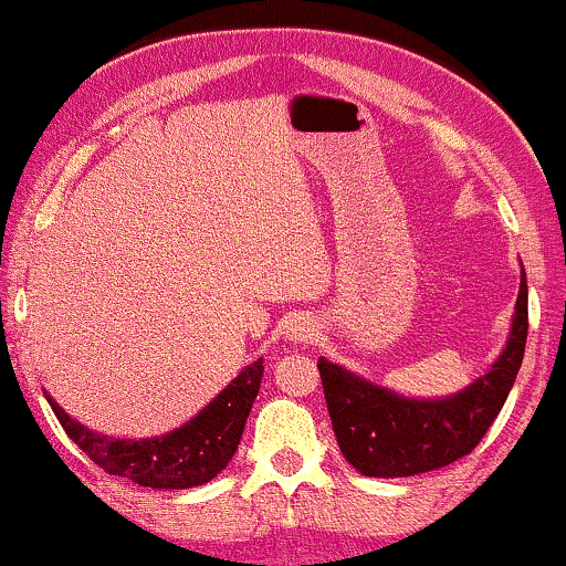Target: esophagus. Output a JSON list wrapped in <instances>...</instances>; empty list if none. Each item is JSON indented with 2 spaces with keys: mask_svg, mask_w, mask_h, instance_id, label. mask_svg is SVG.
<instances>
[{
  "mask_svg": "<svg viewBox=\"0 0 566 566\" xmlns=\"http://www.w3.org/2000/svg\"><path fill=\"white\" fill-rule=\"evenodd\" d=\"M284 334H287V339L295 342V345H307V342L316 339L318 328H316V324H313V318L292 316L287 321V326H284Z\"/></svg>",
  "mask_w": 566,
  "mask_h": 566,
  "instance_id": "esophagus-1",
  "label": "esophagus"
}]
</instances>
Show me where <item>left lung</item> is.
I'll return each mask as SVG.
<instances>
[{
    "instance_id": "left-lung-1",
    "label": "left lung",
    "mask_w": 566,
    "mask_h": 566,
    "mask_svg": "<svg viewBox=\"0 0 566 566\" xmlns=\"http://www.w3.org/2000/svg\"><path fill=\"white\" fill-rule=\"evenodd\" d=\"M520 274L517 305L504 349L481 378L454 395L439 399L405 397L318 357L336 443L357 473L407 478L447 468L473 452L510 397L525 355V269H520Z\"/></svg>"
}]
</instances>
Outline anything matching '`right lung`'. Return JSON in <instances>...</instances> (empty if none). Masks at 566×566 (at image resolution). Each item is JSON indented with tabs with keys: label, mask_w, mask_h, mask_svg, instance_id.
Instances as JSON below:
<instances>
[{
	"label": "right lung",
	"mask_w": 566,
	"mask_h": 566,
	"mask_svg": "<svg viewBox=\"0 0 566 566\" xmlns=\"http://www.w3.org/2000/svg\"><path fill=\"white\" fill-rule=\"evenodd\" d=\"M263 378V357L250 363L232 378L209 405L175 431L151 439H114L70 418L49 397L46 402L60 420L64 433L73 439L98 468L109 475L146 485V489L180 491L196 489L217 478L230 464L242 439V428Z\"/></svg>",
	"instance_id": "right-lung-1"
}]
</instances>
